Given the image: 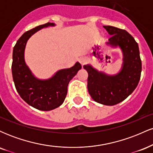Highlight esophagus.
Wrapping results in <instances>:
<instances>
[{
	"instance_id": "1",
	"label": "esophagus",
	"mask_w": 153,
	"mask_h": 153,
	"mask_svg": "<svg viewBox=\"0 0 153 153\" xmlns=\"http://www.w3.org/2000/svg\"><path fill=\"white\" fill-rule=\"evenodd\" d=\"M79 62H80V64L83 66L84 65H85L88 62V59L87 58H85V57H81V58L79 59Z\"/></svg>"
}]
</instances>
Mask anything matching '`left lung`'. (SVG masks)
Listing matches in <instances>:
<instances>
[{"mask_svg":"<svg viewBox=\"0 0 153 153\" xmlns=\"http://www.w3.org/2000/svg\"><path fill=\"white\" fill-rule=\"evenodd\" d=\"M111 35L106 42L112 48L119 47L123 54L122 68L118 73L109 75L99 71L91 65H85L88 91L96 102L114 106L122 102L137 86L142 71V62L138 44L131 34L124 29L111 26H103Z\"/></svg>","mask_w":153,"mask_h":153,"instance_id":"obj_1","label":"left lung"}]
</instances>
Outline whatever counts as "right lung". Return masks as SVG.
Here are the masks:
<instances>
[{
    "mask_svg": "<svg viewBox=\"0 0 153 153\" xmlns=\"http://www.w3.org/2000/svg\"><path fill=\"white\" fill-rule=\"evenodd\" d=\"M54 26V23L48 22L26 31L13 50L12 75L17 92L28 104L41 111L54 109L62 104L68 83L82 68L77 62L72 68L59 70L51 78L42 80L36 78L26 64L24 52L29 39L40 29Z\"/></svg>",
    "mask_w": 153,
    "mask_h": 153,
    "instance_id": "obj_1",
    "label": "right lung"
}]
</instances>
